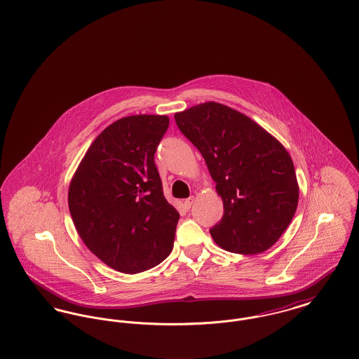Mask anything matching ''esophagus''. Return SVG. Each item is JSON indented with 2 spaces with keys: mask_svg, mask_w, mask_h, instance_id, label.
<instances>
[{
  "mask_svg": "<svg viewBox=\"0 0 359 359\" xmlns=\"http://www.w3.org/2000/svg\"><path fill=\"white\" fill-rule=\"evenodd\" d=\"M194 201H195V198H194V196H189V198H188V199H186V201H184V207H186V208H191V205H194Z\"/></svg>",
  "mask_w": 359,
  "mask_h": 359,
  "instance_id": "1",
  "label": "esophagus"
}]
</instances>
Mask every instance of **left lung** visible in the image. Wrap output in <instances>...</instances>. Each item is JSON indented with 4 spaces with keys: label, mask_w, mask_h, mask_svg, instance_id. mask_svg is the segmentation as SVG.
Instances as JSON below:
<instances>
[{
    "label": "left lung",
    "mask_w": 359,
    "mask_h": 359,
    "mask_svg": "<svg viewBox=\"0 0 359 359\" xmlns=\"http://www.w3.org/2000/svg\"><path fill=\"white\" fill-rule=\"evenodd\" d=\"M180 132L198 148L223 202L210 233L218 246L239 255L272 248L290 226L299 183L284 145L226 104L205 102L175 114Z\"/></svg>",
    "instance_id": "8db88e82"
}]
</instances>
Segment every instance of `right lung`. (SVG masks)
I'll list each match as a JSON object with an SVG mask.
<instances>
[{"instance_id":"obj_1","label":"right lung","mask_w":359,"mask_h":359,"mask_svg":"<svg viewBox=\"0 0 359 359\" xmlns=\"http://www.w3.org/2000/svg\"><path fill=\"white\" fill-rule=\"evenodd\" d=\"M170 118L123 117L88 147L69 187L79 237L103 264L122 273L148 271L170 256L179 212L163 194L154 152Z\"/></svg>"}]
</instances>
